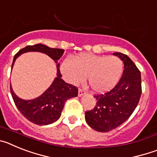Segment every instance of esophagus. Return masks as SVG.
Segmentation results:
<instances>
[{
    "label": "esophagus",
    "mask_w": 157,
    "mask_h": 157,
    "mask_svg": "<svg viewBox=\"0 0 157 157\" xmlns=\"http://www.w3.org/2000/svg\"><path fill=\"white\" fill-rule=\"evenodd\" d=\"M84 94H86V91H84L83 90H82V89H78V97H82V96H83Z\"/></svg>",
    "instance_id": "obj_1"
}]
</instances>
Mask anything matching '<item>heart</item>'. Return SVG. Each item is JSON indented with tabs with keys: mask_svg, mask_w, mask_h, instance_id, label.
I'll use <instances>...</instances> for the list:
<instances>
[{
	"mask_svg": "<svg viewBox=\"0 0 157 157\" xmlns=\"http://www.w3.org/2000/svg\"><path fill=\"white\" fill-rule=\"evenodd\" d=\"M65 79L78 84L86 79L96 93L108 92L114 88L123 75V63L115 56H101L92 52H82L73 59H65L60 65Z\"/></svg>",
	"mask_w": 157,
	"mask_h": 157,
	"instance_id": "b5f03b06",
	"label": "heart"
}]
</instances>
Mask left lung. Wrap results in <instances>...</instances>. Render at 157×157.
<instances>
[{
    "mask_svg": "<svg viewBox=\"0 0 157 157\" xmlns=\"http://www.w3.org/2000/svg\"><path fill=\"white\" fill-rule=\"evenodd\" d=\"M124 64L123 75L112 90L94 95L97 105L86 112L88 125L99 132H109L120 127L131 116L139 102L141 94V72L125 54L114 52Z\"/></svg>",
    "mask_w": 157,
    "mask_h": 157,
    "instance_id": "8db88e82",
    "label": "left lung"
}]
</instances>
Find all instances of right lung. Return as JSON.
Segmentation results:
<instances>
[{
	"instance_id": "1",
	"label": "right lung",
	"mask_w": 157,
	"mask_h": 157,
	"mask_svg": "<svg viewBox=\"0 0 157 157\" xmlns=\"http://www.w3.org/2000/svg\"><path fill=\"white\" fill-rule=\"evenodd\" d=\"M28 52H39L46 54L56 63V77L51 86L41 96L31 100H23L19 98L10 85L11 94L17 109L29 121L39 126L48 125L59 120L61 116L66 101L78 96L77 87L65 82L61 78L58 60L63 56L64 50L61 48H52L43 44L27 45L15 55L12 69L16 59L21 54Z\"/></svg>"
}]
</instances>
